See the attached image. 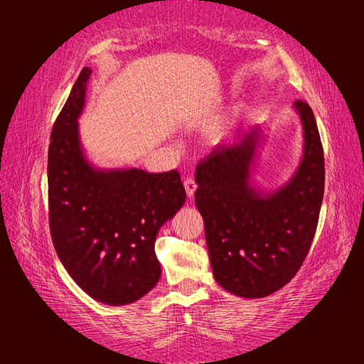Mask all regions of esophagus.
Instances as JSON below:
<instances>
[{"label":"esophagus","instance_id":"esophagus-1","mask_svg":"<svg viewBox=\"0 0 364 364\" xmlns=\"http://www.w3.org/2000/svg\"><path fill=\"white\" fill-rule=\"evenodd\" d=\"M184 188H186V192L189 197H194L196 191H197V183L194 178H186V180H184Z\"/></svg>","mask_w":364,"mask_h":364}]
</instances>
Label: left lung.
<instances>
[{
	"instance_id": "obj_1",
	"label": "left lung",
	"mask_w": 364,
	"mask_h": 364,
	"mask_svg": "<svg viewBox=\"0 0 364 364\" xmlns=\"http://www.w3.org/2000/svg\"><path fill=\"white\" fill-rule=\"evenodd\" d=\"M294 107L304 125V158L284 186L264 194L250 184L258 127L196 168V205L214 278L239 297H266L289 283L318 228L326 184L322 142L310 105L299 100Z\"/></svg>"
}]
</instances>
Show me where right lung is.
Returning a JSON list of instances; mask_svg holds the SVG:
<instances>
[{
	"mask_svg": "<svg viewBox=\"0 0 364 364\" xmlns=\"http://www.w3.org/2000/svg\"><path fill=\"white\" fill-rule=\"evenodd\" d=\"M92 70L84 67L51 131L50 231L67 272L92 299L127 305L161 277L159 228L184 205L180 173L100 170L84 158L78 133Z\"/></svg>",
	"mask_w": 364,
	"mask_h": 364,
	"instance_id": "add662e5",
	"label": "right lung"
}]
</instances>
